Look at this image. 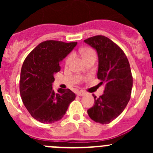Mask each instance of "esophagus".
Here are the masks:
<instances>
[{
    "label": "esophagus",
    "mask_w": 153,
    "mask_h": 153,
    "mask_svg": "<svg viewBox=\"0 0 153 153\" xmlns=\"http://www.w3.org/2000/svg\"><path fill=\"white\" fill-rule=\"evenodd\" d=\"M85 95L86 92H84V91H78V92H77V95H78V96H84Z\"/></svg>",
    "instance_id": "1"
}]
</instances>
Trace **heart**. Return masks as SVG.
I'll return each mask as SVG.
<instances>
[{
	"mask_svg": "<svg viewBox=\"0 0 153 153\" xmlns=\"http://www.w3.org/2000/svg\"><path fill=\"white\" fill-rule=\"evenodd\" d=\"M80 54L81 55V56L83 58H85L86 56L89 55V54L92 53V52H95L92 49H89V48H84V49H81L79 50ZM72 58H73V55L72 54H69V55L67 57V58L65 59V62H64V64H65L66 67H68V66L70 64V62L72 61Z\"/></svg>",
	"mask_w": 153,
	"mask_h": 153,
	"instance_id": "b5f03b06",
	"label": "heart"
}]
</instances>
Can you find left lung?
Listing matches in <instances>:
<instances>
[{
	"label": "left lung",
	"mask_w": 153,
	"mask_h": 153,
	"mask_svg": "<svg viewBox=\"0 0 153 153\" xmlns=\"http://www.w3.org/2000/svg\"><path fill=\"white\" fill-rule=\"evenodd\" d=\"M98 52V78L105 86L104 94L93 95L95 105L87 110L92 120L101 124L113 121L124 111L132 88V75L129 61L124 51L104 35H96L84 40Z\"/></svg>",
	"instance_id": "obj_1"
}]
</instances>
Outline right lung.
Segmentation results:
<instances>
[{
	"mask_svg": "<svg viewBox=\"0 0 153 153\" xmlns=\"http://www.w3.org/2000/svg\"><path fill=\"white\" fill-rule=\"evenodd\" d=\"M77 42L49 40L38 44L25 58L21 71L20 93L32 118L44 124L54 123L65 115L75 99L69 89H52L54 75L61 70L60 61L74 49Z\"/></svg>",
	"mask_w": 153,
	"mask_h": 153,
	"instance_id": "1",
	"label": "right lung"
}]
</instances>
